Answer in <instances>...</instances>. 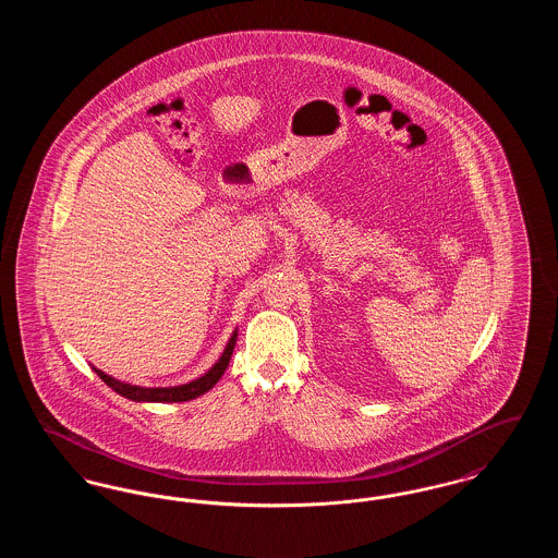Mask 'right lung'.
<instances>
[{
    "label": "right lung",
    "mask_w": 558,
    "mask_h": 558,
    "mask_svg": "<svg viewBox=\"0 0 558 558\" xmlns=\"http://www.w3.org/2000/svg\"><path fill=\"white\" fill-rule=\"evenodd\" d=\"M236 337H239V332L234 330L230 343L226 345L221 357L217 360V364L213 366L211 371L203 374L201 378L187 383V385H178V387H137V385H130V383H121V380L108 376V374L98 371V368H94V371L107 383L114 393L132 399V401H159V403H165V401H171V403L173 401H187V399L198 398V396L207 393L213 385L221 378V374L226 372L228 364H230L232 351H234V345H236Z\"/></svg>",
    "instance_id": "obj_1"
}]
</instances>
